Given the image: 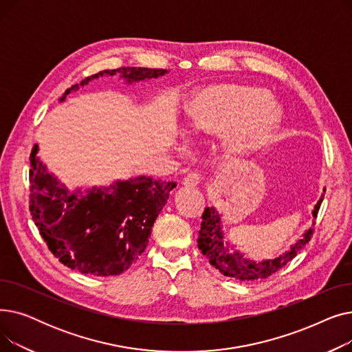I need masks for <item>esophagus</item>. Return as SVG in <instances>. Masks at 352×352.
<instances>
[{
	"mask_svg": "<svg viewBox=\"0 0 352 352\" xmlns=\"http://www.w3.org/2000/svg\"><path fill=\"white\" fill-rule=\"evenodd\" d=\"M199 179H201V175L195 171L190 173L186 175V178L182 179V186L184 187H197L199 184Z\"/></svg>",
	"mask_w": 352,
	"mask_h": 352,
	"instance_id": "34e87169",
	"label": "esophagus"
}]
</instances>
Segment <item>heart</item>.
I'll return each mask as SVG.
<instances>
[{
    "label": "heart",
    "instance_id": "heart-1",
    "mask_svg": "<svg viewBox=\"0 0 352 352\" xmlns=\"http://www.w3.org/2000/svg\"><path fill=\"white\" fill-rule=\"evenodd\" d=\"M267 100L264 91L251 87L208 88L190 107V126L207 134L227 131V151L239 154L263 138L272 126L275 117Z\"/></svg>",
    "mask_w": 352,
    "mask_h": 352
}]
</instances>
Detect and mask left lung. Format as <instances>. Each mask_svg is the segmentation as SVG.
I'll return each mask as SVG.
<instances>
[{
	"label": "left lung",
	"instance_id": "left-lung-1",
	"mask_svg": "<svg viewBox=\"0 0 352 352\" xmlns=\"http://www.w3.org/2000/svg\"><path fill=\"white\" fill-rule=\"evenodd\" d=\"M321 202L322 198L317 202L316 208H314L312 215L316 218L320 211ZM219 224V214L215 211L214 207H207L204 212H202L201 230L198 231V248L201 250L202 255L207 256L210 264L215 267L221 274L239 281H256L268 278L270 275L284 268L292 258L301 251V248H304L305 244L309 243V239L314 234V228H309L300 241L291 248V251L275 258V260L255 263L247 260V258H244L239 252L231 254L228 251V245L224 244V236L223 232H221Z\"/></svg>",
	"mask_w": 352,
	"mask_h": 352
}]
</instances>
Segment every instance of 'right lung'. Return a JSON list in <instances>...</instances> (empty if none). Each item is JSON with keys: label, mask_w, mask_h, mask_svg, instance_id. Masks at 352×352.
Here are the masks:
<instances>
[{"label": "right lung", "mask_w": 352, "mask_h": 352, "mask_svg": "<svg viewBox=\"0 0 352 352\" xmlns=\"http://www.w3.org/2000/svg\"><path fill=\"white\" fill-rule=\"evenodd\" d=\"M117 72L131 82L157 78L166 69H104L84 78L81 85ZM77 88L78 84L72 85L65 96ZM36 151L38 146L34 145L30 155V212L52 255L85 275H118L128 270L146 248L155 219L177 184L137 177L78 197L58 186L36 158Z\"/></svg>", "instance_id": "obj_1"}]
</instances>
